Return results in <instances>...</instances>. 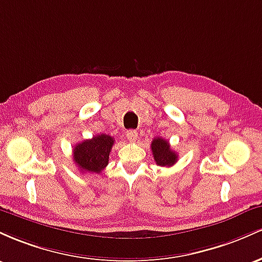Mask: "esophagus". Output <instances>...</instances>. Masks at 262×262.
Segmentation results:
<instances>
[{"instance_id":"34e87169","label":"esophagus","mask_w":262,"mask_h":262,"mask_svg":"<svg viewBox=\"0 0 262 262\" xmlns=\"http://www.w3.org/2000/svg\"><path fill=\"white\" fill-rule=\"evenodd\" d=\"M137 131L136 130H128L126 132V137H127V140L130 141V142H135V141L137 140Z\"/></svg>"}]
</instances>
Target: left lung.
Instances as JSON below:
<instances>
[{"label": "left lung", "mask_w": 262, "mask_h": 262, "mask_svg": "<svg viewBox=\"0 0 262 262\" xmlns=\"http://www.w3.org/2000/svg\"><path fill=\"white\" fill-rule=\"evenodd\" d=\"M151 148L156 164H158V166L170 167L177 162V154L170 148L168 141L163 140L162 137H156V139L152 141Z\"/></svg>", "instance_id": "left-lung-1"}]
</instances>
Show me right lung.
Masks as SVG:
<instances>
[{
    "label": "right lung",
    "instance_id": "obj_1",
    "mask_svg": "<svg viewBox=\"0 0 262 262\" xmlns=\"http://www.w3.org/2000/svg\"><path fill=\"white\" fill-rule=\"evenodd\" d=\"M115 140L101 134L92 140H84L73 149V158L81 172L100 173L108 163V155Z\"/></svg>",
    "mask_w": 262,
    "mask_h": 262
}]
</instances>
